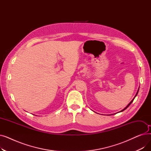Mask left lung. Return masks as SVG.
<instances>
[{
    "label": "left lung",
    "instance_id": "obj_1",
    "mask_svg": "<svg viewBox=\"0 0 151 151\" xmlns=\"http://www.w3.org/2000/svg\"><path fill=\"white\" fill-rule=\"evenodd\" d=\"M138 91H139V89H138V91H137V93H136V95H135V96H134V98H133V100H132V101H130V103H129V105H127V106H126V107H125V108H124V109H122V111H121V112H122V111H124V110H125V109H127V108H128V107H129V106H130V104H132V102H133V100H134V98H135V97H136V96H137V94H138Z\"/></svg>",
    "mask_w": 151,
    "mask_h": 151
}]
</instances>
